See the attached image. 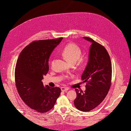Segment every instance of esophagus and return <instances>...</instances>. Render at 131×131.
Here are the masks:
<instances>
[{"instance_id": "obj_1", "label": "esophagus", "mask_w": 131, "mask_h": 131, "mask_svg": "<svg viewBox=\"0 0 131 131\" xmlns=\"http://www.w3.org/2000/svg\"><path fill=\"white\" fill-rule=\"evenodd\" d=\"M61 91H63V92H64V91H67L68 90H69L68 88H65V87H62V88H61Z\"/></svg>"}]
</instances>
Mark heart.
Wrapping results in <instances>:
<instances>
[{
  "label": "heart",
  "instance_id": "obj_1",
  "mask_svg": "<svg viewBox=\"0 0 131 131\" xmlns=\"http://www.w3.org/2000/svg\"><path fill=\"white\" fill-rule=\"evenodd\" d=\"M62 55L70 63H75L81 56L80 48L74 43H69L63 48Z\"/></svg>",
  "mask_w": 131,
  "mask_h": 131
}]
</instances>
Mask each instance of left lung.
Here are the masks:
<instances>
[{"mask_svg":"<svg viewBox=\"0 0 131 131\" xmlns=\"http://www.w3.org/2000/svg\"><path fill=\"white\" fill-rule=\"evenodd\" d=\"M83 38L91 43L88 62L81 76L83 82H86V90L75 89L77 98L74 103L78 110L87 112L96 108L108 94L111 84L112 66L106 48L91 38Z\"/></svg>","mask_w":131,"mask_h":131,"instance_id":"8db88e82","label":"left lung"}]
</instances>
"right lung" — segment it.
<instances>
[{
  "label": "right lung",
  "instance_id": "add662e5",
  "mask_svg": "<svg viewBox=\"0 0 131 131\" xmlns=\"http://www.w3.org/2000/svg\"><path fill=\"white\" fill-rule=\"evenodd\" d=\"M62 37L35 41L19 54L15 71V84L20 98L30 108L47 112L60 95V88L43 86L42 79L49 71V59Z\"/></svg>",
  "mask_w": 131,
  "mask_h": 131
}]
</instances>
